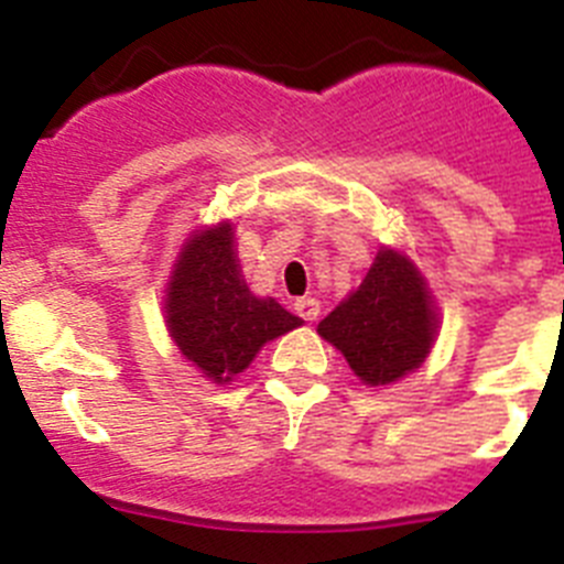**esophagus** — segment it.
Returning <instances> with one entry per match:
<instances>
[{
    "label": "esophagus",
    "mask_w": 564,
    "mask_h": 564,
    "mask_svg": "<svg viewBox=\"0 0 564 564\" xmlns=\"http://www.w3.org/2000/svg\"><path fill=\"white\" fill-rule=\"evenodd\" d=\"M293 313L299 318H305V322H313L318 316V299H299L296 305H293Z\"/></svg>",
    "instance_id": "1"
}]
</instances>
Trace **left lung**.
Masks as SVG:
<instances>
[{"label":"left lung","instance_id":"obj_1","mask_svg":"<svg viewBox=\"0 0 564 564\" xmlns=\"http://www.w3.org/2000/svg\"><path fill=\"white\" fill-rule=\"evenodd\" d=\"M437 316L410 259L383 248L356 293L318 322V333L344 352L370 387L392 383L430 356Z\"/></svg>","mask_w":564,"mask_h":564}]
</instances>
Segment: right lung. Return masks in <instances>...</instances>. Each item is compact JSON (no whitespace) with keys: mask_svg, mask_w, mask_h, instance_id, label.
I'll use <instances>...</instances> for the list:
<instances>
[{"mask_svg":"<svg viewBox=\"0 0 564 564\" xmlns=\"http://www.w3.org/2000/svg\"><path fill=\"white\" fill-rule=\"evenodd\" d=\"M169 333L212 381H231L259 347L302 325L273 299H259L239 276L231 226L194 234L169 282Z\"/></svg>","mask_w":564,"mask_h":564,"instance_id":"add662e5","label":"right lung"}]
</instances>
